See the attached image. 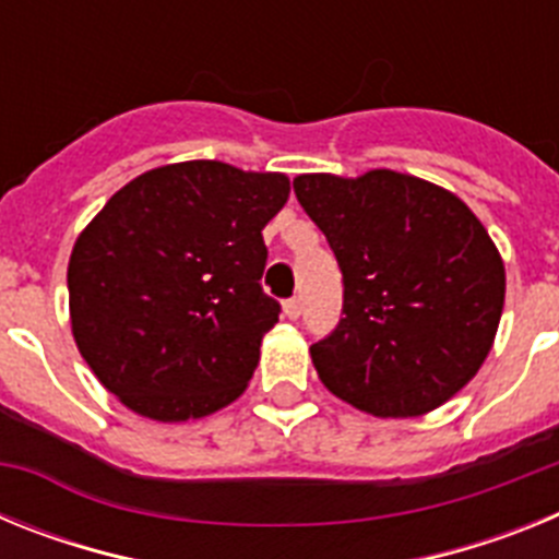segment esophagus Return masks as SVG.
<instances>
[{
	"mask_svg": "<svg viewBox=\"0 0 559 559\" xmlns=\"http://www.w3.org/2000/svg\"><path fill=\"white\" fill-rule=\"evenodd\" d=\"M299 313H302V299H299V296L285 299V316H288V319H299Z\"/></svg>",
	"mask_w": 559,
	"mask_h": 559,
	"instance_id": "esophagus-1",
	"label": "esophagus"
}]
</instances>
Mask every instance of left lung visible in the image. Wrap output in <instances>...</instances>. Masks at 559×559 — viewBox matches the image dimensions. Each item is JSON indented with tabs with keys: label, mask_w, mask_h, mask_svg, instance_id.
I'll use <instances>...</instances> for the list:
<instances>
[{
	"label": "left lung",
	"mask_w": 559,
	"mask_h": 559,
	"mask_svg": "<svg viewBox=\"0 0 559 559\" xmlns=\"http://www.w3.org/2000/svg\"><path fill=\"white\" fill-rule=\"evenodd\" d=\"M328 237L344 319L310 347L324 386L374 417H417L478 372L503 310L501 254L467 204L406 173L296 176Z\"/></svg>",
	"instance_id": "1"
}]
</instances>
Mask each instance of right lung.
<instances>
[{
    "mask_svg": "<svg viewBox=\"0 0 559 559\" xmlns=\"http://www.w3.org/2000/svg\"><path fill=\"white\" fill-rule=\"evenodd\" d=\"M283 173L156 167L114 192L69 257L75 344L103 386L159 423L240 397L280 302L260 285Z\"/></svg>",
    "mask_w": 559,
    "mask_h": 559,
    "instance_id": "obj_1",
    "label": "right lung"
}]
</instances>
